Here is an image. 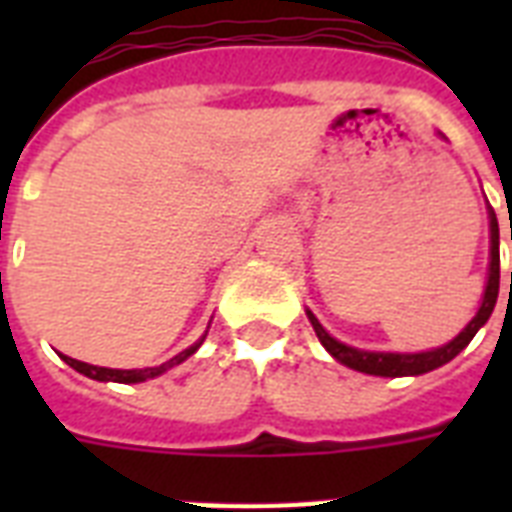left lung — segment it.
I'll return each instance as SVG.
<instances>
[{
  "instance_id": "8db88e82",
  "label": "left lung",
  "mask_w": 512,
  "mask_h": 512,
  "mask_svg": "<svg viewBox=\"0 0 512 512\" xmlns=\"http://www.w3.org/2000/svg\"><path fill=\"white\" fill-rule=\"evenodd\" d=\"M489 212V273H486V287L481 305H478L476 316L465 324L460 335L454 340L438 345V348L420 350V353H390V350H361L353 345H345L337 337H332L327 329L321 327V321L313 316V311L305 308V316L311 321L313 332L319 337V342L327 348V353L335 361H340L348 369L356 372L374 374V377H417V374L433 372L438 366L449 364L457 353L468 348V342L476 337V332L484 327L489 316H492L494 305H497V295H500V225H497V215L492 207H486ZM512 239V236H510ZM512 281V276H510Z\"/></svg>"
}]
</instances>
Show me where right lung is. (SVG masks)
I'll list each match as a JSON object with an SVG mask.
<instances>
[{
  "label": "right lung",
  "instance_id": "add662e5",
  "mask_svg": "<svg viewBox=\"0 0 512 512\" xmlns=\"http://www.w3.org/2000/svg\"><path fill=\"white\" fill-rule=\"evenodd\" d=\"M209 332V327H207ZM207 332L199 337V340L193 342L191 348H185L183 353H177V356H172L170 361H164L162 366H146V369H108V366H95V364H84V361H76V358L71 356H63L60 353V358L66 361L71 369H76L79 374H84V377H90V380H98V382H124V385H132V382H146V380H154V377H159V374H164L167 369H172V366L183 364L185 358H191L196 350L201 348V342H204V337H207Z\"/></svg>",
  "mask_w": 512,
  "mask_h": 512
}]
</instances>
